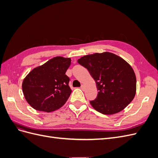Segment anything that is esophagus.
<instances>
[{"label": "esophagus", "mask_w": 158, "mask_h": 158, "mask_svg": "<svg viewBox=\"0 0 158 158\" xmlns=\"http://www.w3.org/2000/svg\"><path fill=\"white\" fill-rule=\"evenodd\" d=\"M81 89H82V90H84V89H85V86H84V85H81Z\"/></svg>", "instance_id": "34e87169"}]
</instances>
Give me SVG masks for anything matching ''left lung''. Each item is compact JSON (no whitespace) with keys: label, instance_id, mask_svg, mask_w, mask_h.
<instances>
[{"label":"left lung","instance_id":"left-lung-1","mask_svg":"<svg viewBox=\"0 0 158 158\" xmlns=\"http://www.w3.org/2000/svg\"><path fill=\"white\" fill-rule=\"evenodd\" d=\"M78 63L88 69L96 83L98 96L90 104L97 111L115 114L132 101L136 91V75L121 57L104 52L82 56Z\"/></svg>","mask_w":158,"mask_h":158}]
</instances>
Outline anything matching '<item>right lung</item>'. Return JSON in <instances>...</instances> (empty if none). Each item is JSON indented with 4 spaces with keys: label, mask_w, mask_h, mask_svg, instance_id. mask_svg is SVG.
Listing matches in <instances>:
<instances>
[{
    "label": "right lung",
    "mask_w": 158,
    "mask_h": 158,
    "mask_svg": "<svg viewBox=\"0 0 158 158\" xmlns=\"http://www.w3.org/2000/svg\"><path fill=\"white\" fill-rule=\"evenodd\" d=\"M70 58L56 56L33 69L23 79L22 91L27 102L33 109L50 113L63 106L72 90L65 74Z\"/></svg>",
    "instance_id": "1"
}]
</instances>
